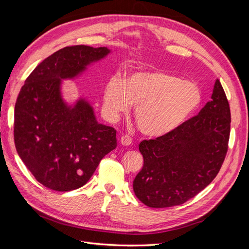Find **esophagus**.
I'll return each mask as SVG.
<instances>
[{
	"mask_svg": "<svg viewBox=\"0 0 249 249\" xmlns=\"http://www.w3.org/2000/svg\"><path fill=\"white\" fill-rule=\"evenodd\" d=\"M120 143L124 146H129L130 144H132V138L130 136H127V135H124V136L120 138Z\"/></svg>",
	"mask_w": 249,
	"mask_h": 249,
	"instance_id": "esophagus-1",
	"label": "esophagus"
}]
</instances>
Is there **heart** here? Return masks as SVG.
I'll list each match as a JSON object with an SVG mask.
<instances>
[{
    "mask_svg": "<svg viewBox=\"0 0 249 249\" xmlns=\"http://www.w3.org/2000/svg\"><path fill=\"white\" fill-rule=\"evenodd\" d=\"M202 102L200 87L176 74L163 71H135L124 80L114 74L105 84L103 110L115 120L135 105L134 117L139 131L150 138L175 132L186 123Z\"/></svg>",
    "mask_w": 249,
    "mask_h": 249,
    "instance_id": "1",
    "label": "heart"
}]
</instances>
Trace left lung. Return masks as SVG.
<instances>
[{
  "label": "left lung",
  "mask_w": 249,
  "mask_h": 249,
  "mask_svg": "<svg viewBox=\"0 0 249 249\" xmlns=\"http://www.w3.org/2000/svg\"><path fill=\"white\" fill-rule=\"evenodd\" d=\"M231 110L219 80L198 115L166 136L143 140V167L133 189L150 208L178 206L194 197L219 172L228 152Z\"/></svg>",
  "instance_id": "obj_1"
}]
</instances>
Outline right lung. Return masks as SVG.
Listing matches in <instances>:
<instances>
[{"instance_id": "obj_1", "label": "right lung", "mask_w": 249, "mask_h": 249, "mask_svg": "<svg viewBox=\"0 0 249 249\" xmlns=\"http://www.w3.org/2000/svg\"><path fill=\"white\" fill-rule=\"evenodd\" d=\"M111 53L106 47H66L35 67L14 108V143L27 168L55 191L84 186L103 158L116 147V131L99 124L84 97L69 104L62 80H73Z\"/></svg>"}]
</instances>
